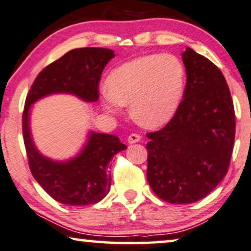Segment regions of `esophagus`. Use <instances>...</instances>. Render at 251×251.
Here are the masks:
<instances>
[{"label": "esophagus", "instance_id": "obj_1", "mask_svg": "<svg viewBox=\"0 0 251 251\" xmlns=\"http://www.w3.org/2000/svg\"><path fill=\"white\" fill-rule=\"evenodd\" d=\"M127 141H128L129 144L137 143V142H140V141H141V135H140V134L133 133V134H130L128 137H127Z\"/></svg>", "mask_w": 251, "mask_h": 251}]
</instances>
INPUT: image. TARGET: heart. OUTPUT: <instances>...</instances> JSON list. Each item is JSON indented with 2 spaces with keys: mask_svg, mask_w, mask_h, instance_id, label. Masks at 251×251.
<instances>
[{
  "mask_svg": "<svg viewBox=\"0 0 251 251\" xmlns=\"http://www.w3.org/2000/svg\"><path fill=\"white\" fill-rule=\"evenodd\" d=\"M101 102L110 114L129 105L132 117L149 128L172 121L185 89V68L171 53L143 55L115 68L107 78Z\"/></svg>",
  "mask_w": 251,
  "mask_h": 251,
  "instance_id": "heart-1",
  "label": "heart"
}]
</instances>
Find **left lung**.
<instances>
[{"label": "left lung", "instance_id": "1", "mask_svg": "<svg viewBox=\"0 0 251 251\" xmlns=\"http://www.w3.org/2000/svg\"><path fill=\"white\" fill-rule=\"evenodd\" d=\"M186 85L178 110L164 128L148 133L147 178L169 203H192L226 175L235 137V115L223 74L186 48Z\"/></svg>", "mask_w": 251, "mask_h": 251}]
</instances>
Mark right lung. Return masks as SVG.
Masks as SVG:
<instances>
[{
    "label": "right lung",
    "mask_w": 251,
    "mask_h": 251,
    "mask_svg": "<svg viewBox=\"0 0 251 251\" xmlns=\"http://www.w3.org/2000/svg\"><path fill=\"white\" fill-rule=\"evenodd\" d=\"M114 51L102 48L74 49L42 70L34 80L23 114L24 142L31 174L49 196L68 206L97 203L111 184L109 162L127 149L117 136L90 132L82 151L72 159L52 160L35 146L30 130L31 104L51 94L76 95L85 102L99 100V83Z\"/></svg>",
    "instance_id": "1"
}]
</instances>
